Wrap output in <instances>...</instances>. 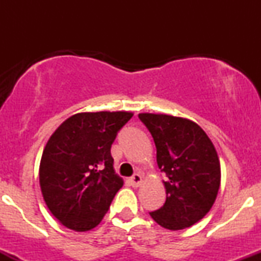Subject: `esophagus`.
<instances>
[{"instance_id": "obj_1", "label": "esophagus", "mask_w": 261, "mask_h": 261, "mask_svg": "<svg viewBox=\"0 0 261 261\" xmlns=\"http://www.w3.org/2000/svg\"><path fill=\"white\" fill-rule=\"evenodd\" d=\"M141 181H142V176H141L139 173H135V174L130 178L131 185H133V187H135V188L139 187V185L141 184Z\"/></svg>"}]
</instances>
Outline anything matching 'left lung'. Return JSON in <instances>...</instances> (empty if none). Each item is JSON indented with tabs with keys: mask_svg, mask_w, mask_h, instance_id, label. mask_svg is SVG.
I'll list each match as a JSON object with an SVG mask.
<instances>
[{
	"mask_svg": "<svg viewBox=\"0 0 261 261\" xmlns=\"http://www.w3.org/2000/svg\"><path fill=\"white\" fill-rule=\"evenodd\" d=\"M153 137L157 164L168 176L167 199L149 212L163 228L184 229L203 218L216 200L221 184L220 160L214 143L199 125L166 114H139Z\"/></svg>",
	"mask_w": 261,
	"mask_h": 261,
	"instance_id": "left-lung-1",
	"label": "left lung"
}]
</instances>
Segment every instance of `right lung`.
<instances>
[{
  "instance_id": "obj_1",
  "label": "right lung",
  "mask_w": 261,
  "mask_h": 261,
  "mask_svg": "<svg viewBox=\"0 0 261 261\" xmlns=\"http://www.w3.org/2000/svg\"><path fill=\"white\" fill-rule=\"evenodd\" d=\"M128 112L79 113L62 122L45 146L39 168L41 193L67 228L86 232L100 223L122 179L110 148Z\"/></svg>"
}]
</instances>
